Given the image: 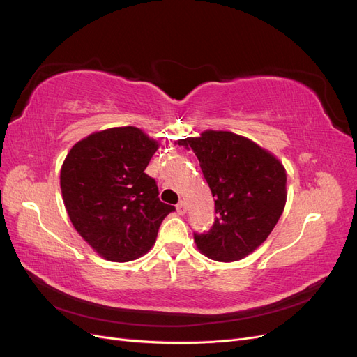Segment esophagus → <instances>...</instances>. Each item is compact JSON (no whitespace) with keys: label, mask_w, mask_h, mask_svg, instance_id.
<instances>
[{"label":"esophagus","mask_w":357,"mask_h":357,"mask_svg":"<svg viewBox=\"0 0 357 357\" xmlns=\"http://www.w3.org/2000/svg\"><path fill=\"white\" fill-rule=\"evenodd\" d=\"M176 208H177V213H178V214H185V213H186V205H185V202H183V201H180V202L176 205Z\"/></svg>","instance_id":"esophagus-1"}]
</instances>
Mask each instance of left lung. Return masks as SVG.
Instances as JSON below:
<instances>
[{
    "mask_svg": "<svg viewBox=\"0 0 357 357\" xmlns=\"http://www.w3.org/2000/svg\"><path fill=\"white\" fill-rule=\"evenodd\" d=\"M192 149L214 197L207 234H193L199 252L234 262L255 252L271 234L286 205V169L273 153L229 131H204L178 139Z\"/></svg>",
    "mask_w": 357,
    "mask_h": 357,
    "instance_id": "1",
    "label": "left lung"
}]
</instances>
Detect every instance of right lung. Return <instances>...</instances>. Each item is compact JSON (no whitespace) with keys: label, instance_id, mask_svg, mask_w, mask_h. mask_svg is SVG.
Wrapping results in <instances>:
<instances>
[{"label":"right lung","instance_id":"right-lung-1","mask_svg":"<svg viewBox=\"0 0 357 357\" xmlns=\"http://www.w3.org/2000/svg\"><path fill=\"white\" fill-rule=\"evenodd\" d=\"M159 144L135 126L93 132L75 143L61 168V190L73 226L112 262L146 255L174 211L144 169Z\"/></svg>","mask_w":357,"mask_h":357}]
</instances>
